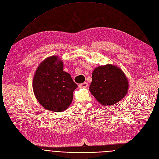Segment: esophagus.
<instances>
[{"instance_id": "obj_1", "label": "esophagus", "mask_w": 159, "mask_h": 159, "mask_svg": "<svg viewBox=\"0 0 159 159\" xmlns=\"http://www.w3.org/2000/svg\"><path fill=\"white\" fill-rule=\"evenodd\" d=\"M88 86V83H87L86 82H84V83H83L80 84L78 85V86H79L80 88H86Z\"/></svg>"}]
</instances>
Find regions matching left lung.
<instances>
[{
	"label": "left lung",
	"mask_w": 159,
	"mask_h": 159,
	"mask_svg": "<svg viewBox=\"0 0 159 159\" xmlns=\"http://www.w3.org/2000/svg\"><path fill=\"white\" fill-rule=\"evenodd\" d=\"M128 80L118 67L107 65L94 69L89 91L103 105H112L120 102L127 93Z\"/></svg>",
	"instance_id": "1"
}]
</instances>
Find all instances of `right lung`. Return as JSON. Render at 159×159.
Listing matches in <instances>:
<instances>
[{
    "instance_id": "right-lung-1",
    "label": "right lung",
    "mask_w": 159,
    "mask_h": 159,
    "mask_svg": "<svg viewBox=\"0 0 159 159\" xmlns=\"http://www.w3.org/2000/svg\"><path fill=\"white\" fill-rule=\"evenodd\" d=\"M77 87L71 75L63 71L62 62L57 56L49 57L41 62L33 79L37 100L44 108L52 111L68 108Z\"/></svg>"
}]
</instances>
